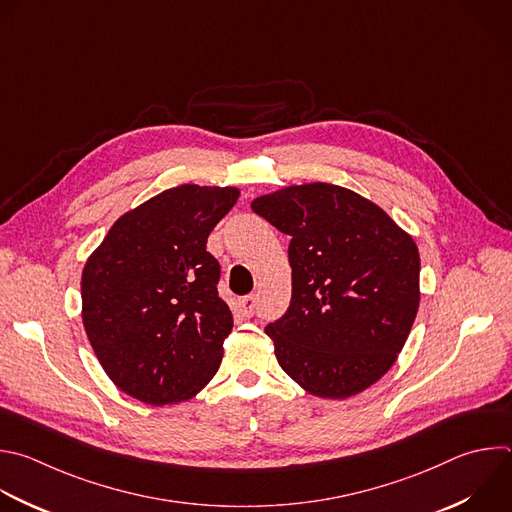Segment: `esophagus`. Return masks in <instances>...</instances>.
<instances>
[{
  "label": "esophagus",
  "mask_w": 512,
  "mask_h": 512,
  "mask_svg": "<svg viewBox=\"0 0 512 512\" xmlns=\"http://www.w3.org/2000/svg\"><path fill=\"white\" fill-rule=\"evenodd\" d=\"M255 307H257V297L255 295H247V297L239 299V309L245 317H251L255 313Z\"/></svg>",
  "instance_id": "1"
}]
</instances>
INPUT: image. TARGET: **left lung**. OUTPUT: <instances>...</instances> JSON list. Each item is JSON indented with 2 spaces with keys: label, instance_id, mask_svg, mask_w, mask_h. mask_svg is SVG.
I'll return each mask as SVG.
<instances>
[{
  "label": "left lung",
  "instance_id": "8db88e82",
  "mask_svg": "<svg viewBox=\"0 0 512 512\" xmlns=\"http://www.w3.org/2000/svg\"><path fill=\"white\" fill-rule=\"evenodd\" d=\"M251 207L291 237V301L265 327L283 372L333 400L376 384L416 319L414 239L372 201L327 183L287 187Z\"/></svg>",
  "mask_w": 512,
  "mask_h": 512
}]
</instances>
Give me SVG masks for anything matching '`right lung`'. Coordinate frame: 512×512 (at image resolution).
I'll return each mask as SVG.
<instances>
[{"instance_id":"right-lung-1","label":"right lung","mask_w":512,"mask_h":512,"mask_svg":"<svg viewBox=\"0 0 512 512\" xmlns=\"http://www.w3.org/2000/svg\"><path fill=\"white\" fill-rule=\"evenodd\" d=\"M233 187L181 185L122 215L82 273V321L108 378L164 406L195 396L219 370L233 313L207 251L233 209Z\"/></svg>"}]
</instances>
